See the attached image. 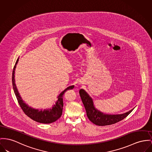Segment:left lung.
Returning a JSON list of instances; mask_svg holds the SVG:
<instances>
[{
	"label": "left lung",
	"mask_w": 152,
	"mask_h": 152,
	"mask_svg": "<svg viewBox=\"0 0 152 152\" xmlns=\"http://www.w3.org/2000/svg\"><path fill=\"white\" fill-rule=\"evenodd\" d=\"M79 93L88 119L93 123L97 126H102L111 125L121 121V120L127 117L134 110L133 108L129 112L119 115H108L103 113L94 107L92 99L83 89H81Z\"/></svg>",
	"instance_id": "left-lung-1"
}]
</instances>
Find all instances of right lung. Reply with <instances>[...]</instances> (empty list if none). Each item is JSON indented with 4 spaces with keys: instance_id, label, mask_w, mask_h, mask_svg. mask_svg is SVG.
I'll return each instance as SVG.
<instances>
[{
    "instance_id": "1",
    "label": "right lung",
    "mask_w": 152,
    "mask_h": 152,
    "mask_svg": "<svg viewBox=\"0 0 152 152\" xmlns=\"http://www.w3.org/2000/svg\"><path fill=\"white\" fill-rule=\"evenodd\" d=\"M18 61H19V58L17 59L13 69L12 75V86H13L14 93L16 96V97L17 99V100L20 105L21 109L28 117H29L32 120L39 123H44V124H48L57 121L59 118H61L62 114L63 107V94L66 91L69 89H72L74 86L72 85L70 86H69L62 92H61L60 94L58 97V99L56 102L55 104L53 105V107L50 109L49 108L47 110H44L42 111V109L41 110H36L33 108H31L22 100L15 83V78H14L15 70Z\"/></svg>"
}]
</instances>
